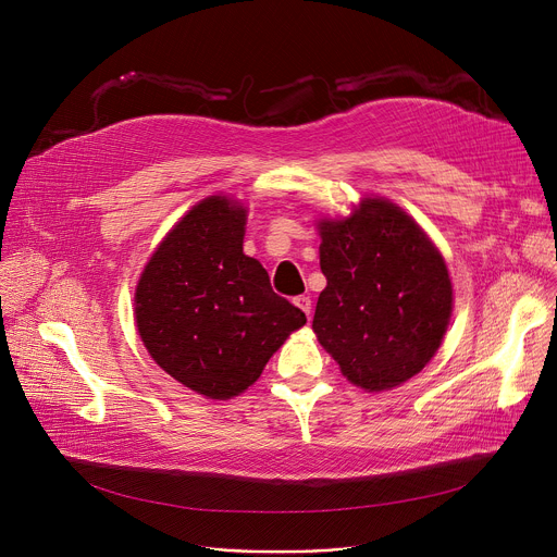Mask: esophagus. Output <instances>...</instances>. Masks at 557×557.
I'll list each match as a JSON object with an SVG mask.
<instances>
[{
	"label": "esophagus",
	"mask_w": 557,
	"mask_h": 557,
	"mask_svg": "<svg viewBox=\"0 0 557 557\" xmlns=\"http://www.w3.org/2000/svg\"><path fill=\"white\" fill-rule=\"evenodd\" d=\"M295 301V306L306 314V317H310V308H312V301H310V297L308 295H299V297H295L293 299Z\"/></svg>",
	"instance_id": "esophagus-1"
}]
</instances>
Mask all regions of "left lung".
Here are the masks:
<instances>
[{
    "label": "left lung",
    "mask_w": 557,
    "mask_h": 557,
    "mask_svg": "<svg viewBox=\"0 0 557 557\" xmlns=\"http://www.w3.org/2000/svg\"><path fill=\"white\" fill-rule=\"evenodd\" d=\"M326 288L312 331L344 376L381 392L419 374L438 350L451 314V282L425 231L383 198H363L320 224Z\"/></svg>",
    "instance_id": "obj_1"
}]
</instances>
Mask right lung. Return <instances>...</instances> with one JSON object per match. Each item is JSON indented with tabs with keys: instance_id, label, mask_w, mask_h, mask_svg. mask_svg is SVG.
I'll return each mask as SVG.
<instances>
[{
	"instance_id": "add662e5",
	"label": "right lung",
	"mask_w": 557,
	"mask_h": 557,
	"mask_svg": "<svg viewBox=\"0 0 557 557\" xmlns=\"http://www.w3.org/2000/svg\"><path fill=\"white\" fill-rule=\"evenodd\" d=\"M247 209L224 196L198 202L158 245L134 295L151 359L185 387L226 401L258 381L306 314L273 293L245 256Z\"/></svg>"
}]
</instances>
